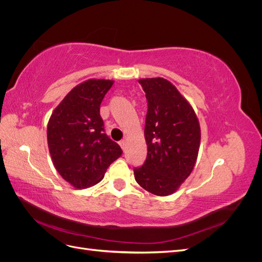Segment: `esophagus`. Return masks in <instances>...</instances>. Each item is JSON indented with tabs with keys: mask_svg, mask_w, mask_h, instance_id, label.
<instances>
[{
	"mask_svg": "<svg viewBox=\"0 0 262 262\" xmlns=\"http://www.w3.org/2000/svg\"><path fill=\"white\" fill-rule=\"evenodd\" d=\"M119 144H120L121 148L124 150V149H125V147H126V141H125V140H122V141L119 142Z\"/></svg>",
	"mask_w": 262,
	"mask_h": 262,
	"instance_id": "1",
	"label": "esophagus"
}]
</instances>
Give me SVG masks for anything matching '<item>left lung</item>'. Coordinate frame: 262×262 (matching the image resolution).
I'll return each mask as SVG.
<instances>
[{"instance_id":"left-lung-1","label":"left lung","mask_w":262,"mask_h":262,"mask_svg":"<svg viewBox=\"0 0 262 262\" xmlns=\"http://www.w3.org/2000/svg\"><path fill=\"white\" fill-rule=\"evenodd\" d=\"M147 100L145 140L147 156L133 169L138 184L156 195H169L191 173L201 133L189 102L162 77L140 80Z\"/></svg>"}]
</instances>
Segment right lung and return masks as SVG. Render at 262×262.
Here are the masks:
<instances>
[{"label": "right lung", "instance_id": "1", "mask_svg": "<svg viewBox=\"0 0 262 262\" xmlns=\"http://www.w3.org/2000/svg\"><path fill=\"white\" fill-rule=\"evenodd\" d=\"M114 81L75 86L54 109L47 129L49 152L61 177L77 189L97 184L122 149L105 133L100 104Z\"/></svg>", "mask_w": 262, "mask_h": 262}]
</instances>
